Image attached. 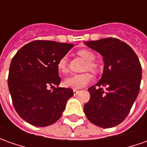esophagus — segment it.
I'll list each match as a JSON object with an SVG mask.
<instances>
[{"label": "esophagus", "instance_id": "obj_1", "mask_svg": "<svg viewBox=\"0 0 147 147\" xmlns=\"http://www.w3.org/2000/svg\"><path fill=\"white\" fill-rule=\"evenodd\" d=\"M79 93V90H74V94L77 95V94Z\"/></svg>", "mask_w": 147, "mask_h": 147}]
</instances>
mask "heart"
<instances>
[{
    "mask_svg": "<svg viewBox=\"0 0 147 147\" xmlns=\"http://www.w3.org/2000/svg\"><path fill=\"white\" fill-rule=\"evenodd\" d=\"M78 54L81 57L83 58L85 61H87L86 69H89L90 71L96 73L98 71V66L93 61L95 58L94 54L91 51L88 49H81L78 52ZM67 61L68 58L65 56L62 57L59 59L57 65V70L61 74H65L67 72ZM92 80V75L89 73H85L82 74H74V75L69 76L64 81V85L66 87L71 88V89H81L84 87Z\"/></svg>",
    "mask_w": 147,
    "mask_h": 147,
    "instance_id": "obj_1",
    "label": "heart"
}]
</instances>
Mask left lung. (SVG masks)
<instances>
[{
	"label": "left lung",
	"instance_id": "obj_1",
	"mask_svg": "<svg viewBox=\"0 0 147 147\" xmlns=\"http://www.w3.org/2000/svg\"><path fill=\"white\" fill-rule=\"evenodd\" d=\"M84 44L99 53L104 63L101 78L88 89L90 98L84 105V113L92 124L112 128L126 118L138 97L140 61L134 51L120 39L107 38Z\"/></svg>",
	"mask_w": 147,
	"mask_h": 147
}]
</instances>
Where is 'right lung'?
Masks as SVG:
<instances>
[{
    "label": "right lung",
    "mask_w": 147,
    "mask_h": 147,
    "mask_svg": "<svg viewBox=\"0 0 147 147\" xmlns=\"http://www.w3.org/2000/svg\"><path fill=\"white\" fill-rule=\"evenodd\" d=\"M73 47L35 40L21 48L12 59L8 86L13 104L21 118L30 125L44 127L57 121L74 95L72 89L58 87L61 79L57 68L59 59ZM49 86L54 89L49 90Z\"/></svg>",
    "instance_id": "right-lung-1"
}]
</instances>
